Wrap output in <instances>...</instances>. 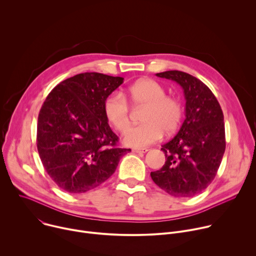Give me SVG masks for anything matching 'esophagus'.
<instances>
[{
	"instance_id": "34e87169",
	"label": "esophagus",
	"mask_w": 256,
	"mask_h": 256,
	"mask_svg": "<svg viewBox=\"0 0 256 256\" xmlns=\"http://www.w3.org/2000/svg\"><path fill=\"white\" fill-rule=\"evenodd\" d=\"M134 153H146V152H148V149H134L132 150Z\"/></svg>"
}]
</instances>
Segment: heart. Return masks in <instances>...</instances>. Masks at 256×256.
<instances>
[{
	"label": "heart",
	"instance_id": "b5f03b06",
	"mask_svg": "<svg viewBox=\"0 0 256 256\" xmlns=\"http://www.w3.org/2000/svg\"><path fill=\"white\" fill-rule=\"evenodd\" d=\"M144 105L140 116L142 124L126 130L124 142L130 147L144 148L165 134L175 132L184 118V106L179 99L167 96L165 88L152 79H142L112 93L103 102V114L114 128L124 132L130 126V108L126 103Z\"/></svg>",
	"mask_w": 256,
	"mask_h": 256
}]
</instances>
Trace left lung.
<instances>
[{"label":"left lung","instance_id":"1","mask_svg":"<svg viewBox=\"0 0 256 256\" xmlns=\"http://www.w3.org/2000/svg\"><path fill=\"white\" fill-rule=\"evenodd\" d=\"M157 77L178 83L186 96V120L178 134L162 146L166 162L151 172L155 184L175 198H192L214 180L226 149L224 114L210 88L180 70Z\"/></svg>","mask_w":256,"mask_h":256}]
</instances>
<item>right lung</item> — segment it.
<instances>
[{"label":"right lung","instance_id":"1","mask_svg":"<svg viewBox=\"0 0 256 256\" xmlns=\"http://www.w3.org/2000/svg\"><path fill=\"white\" fill-rule=\"evenodd\" d=\"M124 82L122 77L83 72L56 85L38 114V150L56 184L68 194H83L110 177L130 149L118 146L103 102Z\"/></svg>","mask_w":256,"mask_h":256}]
</instances>
